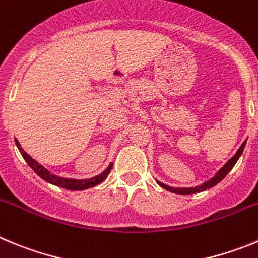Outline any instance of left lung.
Masks as SVG:
<instances>
[{"mask_svg": "<svg viewBox=\"0 0 258 258\" xmlns=\"http://www.w3.org/2000/svg\"><path fill=\"white\" fill-rule=\"evenodd\" d=\"M245 143H247V141H245L243 145L240 146V149L238 150V152H236L234 156L230 159L229 161H227L225 165H223V168H221L220 172L217 173V174L214 175L213 178L211 179V181L206 182V183H203L202 186H198V187H191V188H174V187H169V186H166V184L161 183V182H157V183L160 184L161 187L165 188V190L170 191V192H174V194H181V195H188V194H195V192H200V191H204V190H208V188L213 187V186H216V184L218 183V182L222 181L225 177L227 175V173L230 172V170L232 169V166L235 165L236 161H238V159L240 157L241 152H243V150H244L245 147Z\"/></svg>", "mask_w": 258, "mask_h": 258, "instance_id": "left-lung-1", "label": "left lung"}]
</instances>
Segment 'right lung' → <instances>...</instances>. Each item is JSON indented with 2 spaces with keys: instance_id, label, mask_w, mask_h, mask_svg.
<instances>
[{
  "instance_id": "1",
  "label": "right lung",
  "mask_w": 258,
  "mask_h": 258,
  "mask_svg": "<svg viewBox=\"0 0 258 258\" xmlns=\"http://www.w3.org/2000/svg\"><path fill=\"white\" fill-rule=\"evenodd\" d=\"M15 143H17L18 149H19L20 154L22 156L24 157V160L28 163V165L31 166L32 169L35 170L36 174H38L41 178L44 179V181L49 182L51 184H55V186H59L61 188H67V190H74V191H79V190H85V188H90V187H94L97 184H99L101 182H103L104 179L107 178V175L109 174L111 169H112V164H109V166L104 170L102 174L97 175L94 178H90V179H68V178H60V177H56V175L51 174L49 170H46L44 166H41L40 164L37 163L36 160H33L31 156H29L27 152L23 151V149L20 147L19 142L15 140Z\"/></svg>"
}]
</instances>
